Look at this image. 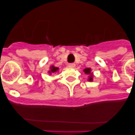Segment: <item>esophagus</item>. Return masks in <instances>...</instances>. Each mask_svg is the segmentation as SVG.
<instances>
[{
  "label": "esophagus",
  "instance_id": "1",
  "mask_svg": "<svg viewBox=\"0 0 135 135\" xmlns=\"http://www.w3.org/2000/svg\"><path fill=\"white\" fill-rule=\"evenodd\" d=\"M69 66L70 68H74L76 66V65L74 63H69Z\"/></svg>",
  "mask_w": 135,
  "mask_h": 135
}]
</instances>
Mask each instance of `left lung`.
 Wrapping results in <instances>:
<instances>
[{"label": "left lung", "mask_w": 135, "mask_h": 135, "mask_svg": "<svg viewBox=\"0 0 135 135\" xmlns=\"http://www.w3.org/2000/svg\"><path fill=\"white\" fill-rule=\"evenodd\" d=\"M84 71L86 74H91V69H89V68L85 69L84 70ZM89 80V81H92V80H93V76H91V74L90 76L89 77V80Z\"/></svg>", "instance_id": "8db88e82"}]
</instances>
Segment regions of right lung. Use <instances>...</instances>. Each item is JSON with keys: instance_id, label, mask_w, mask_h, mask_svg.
<instances>
[{"instance_id": "1", "label": "right lung", "mask_w": 135, "mask_h": 135, "mask_svg": "<svg viewBox=\"0 0 135 135\" xmlns=\"http://www.w3.org/2000/svg\"><path fill=\"white\" fill-rule=\"evenodd\" d=\"M58 68L57 67H55V66H51V70H50V71H49V73H50V74H51V73H55V72H57L58 70Z\"/></svg>"}]
</instances>
